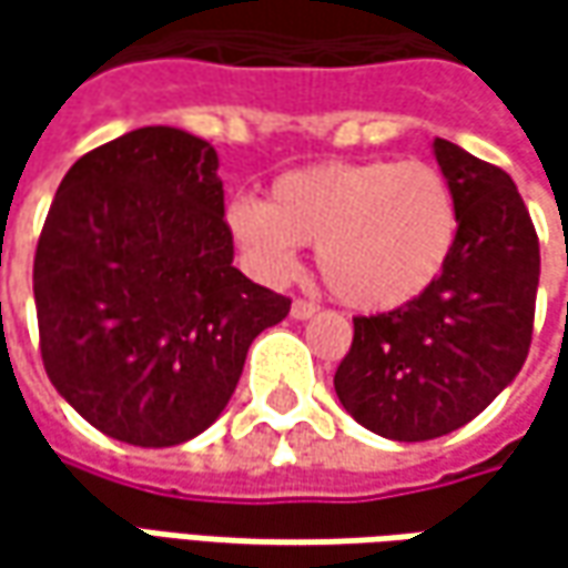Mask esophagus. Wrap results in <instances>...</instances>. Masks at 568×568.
Instances as JSON below:
<instances>
[{
    "label": "esophagus",
    "mask_w": 568,
    "mask_h": 568,
    "mask_svg": "<svg viewBox=\"0 0 568 568\" xmlns=\"http://www.w3.org/2000/svg\"><path fill=\"white\" fill-rule=\"evenodd\" d=\"M318 313L316 303H310V300H296L294 306H291V316L296 318V322H306V318H313Z\"/></svg>",
    "instance_id": "1"
}]
</instances>
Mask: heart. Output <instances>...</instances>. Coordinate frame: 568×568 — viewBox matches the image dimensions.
I'll return each mask as SVG.
<instances>
[{
	"mask_svg": "<svg viewBox=\"0 0 568 568\" xmlns=\"http://www.w3.org/2000/svg\"><path fill=\"white\" fill-rule=\"evenodd\" d=\"M227 230L252 272L284 281L296 246H316L344 306L388 313L429 291L458 240L448 180L420 161H325L281 173L258 202H233Z\"/></svg>",
	"mask_w": 568,
	"mask_h": 568,
	"instance_id": "1",
	"label": "heart"
}]
</instances>
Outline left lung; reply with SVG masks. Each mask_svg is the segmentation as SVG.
Wrapping results in <instances>:
<instances>
[{
    "instance_id": "left-lung-1",
    "label": "left lung",
    "mask_w": 568,
    "mask_h": 568,
    "mask_svg": "<svg viewBox=\"0 0 568 568\" xmlns=\"http://www.w3.org/2000/svg\"><path fill=\"white\" fill-rule=\"evenodd\" d=\"M458 240L439 281L382 316L354 318L335 373L344 410L376 436L424 443L470 424L531 347L540 246L513 176L436 139Z\"/></svg>"
}]
</instances>
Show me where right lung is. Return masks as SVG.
<instances>
[{
  "label": "right lung",
  "mask_w": 568,
  "mask_h": 568,
  "mask_svg": "<svg viewBox=\"0 0 568 568\" xmlns=\"http://www.w3.org/2000/svg\"><path fill=\"white\" fill-rule=\"evenodd\" d=\"M33 303L55 392L142 448L205 433L255 335L291 313L233 265L217 151L173 125L72 164L37 243Z\"/></svg>",
  "instance_id": "1"
}]
</instances>
